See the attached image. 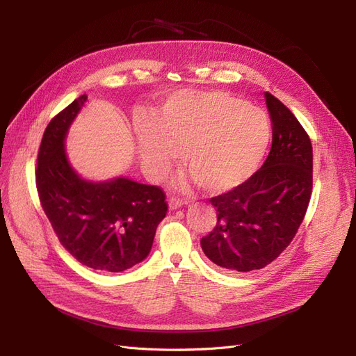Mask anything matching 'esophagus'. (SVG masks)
<instances>
[{
    "mask_svg": "<svg viewBox=\"0 0 356 356\" xmlns=\"http://www.w3.org/2000/svg\"><path fill=\"white\" fill-rule=\"evenodd\" d=\"M187 203H188L187 199H181V197H177V196H172L169 199V208L170 209H178L181 207H186Z\"/></svg>",
    "mask_w": 356,
    "mask_h": 356,
    "instance_id": "1",
    "label": "esophagus"
}]
</instances>
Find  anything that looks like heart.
<instances>
[{
    "instance_id": "b5f03b06",
    "label": "heart",
    "mask_w": 356,
    "mask_h": 356,
    "mask_svg": "<svg viewBox=\"0 0 356 356\" xmlns=\"http://www.w3.org/2000/svg\"><path fill=\"white\" fill-rule=\"evenodd\" d=\"M135 129L139 159L149 175H168L182 147L186 168L202 188L213 193L250 178L270 141L267 115L221 90L177 92L159 118L139 115Z\"/></svg>"
}]
</instances>
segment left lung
I'll return each instance as SVG.
<instances>
[{
	"mask_svg": "<svg viewBox=\"0 0 356 356\" xmlns=\"http://www.w3.org/2000/svg\"><path fill=\"white\" fill-rule=\"evenodd\" d=\"M272 148L264 165L241 186L211 197L217 224L200 239L212 263L232 272H251L281 255L303 221L314 184V153L296 115L266 92Z\"/></svg>",
	"mask_w": 356,
	"mask_h": 356,
	"instance_id": "8db88e82",
	"label": "left lung"
}]
</instances>
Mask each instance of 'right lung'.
Returning <instances> with one entry per match:
<instances>
[{
    "label": "right lung",
    "instance_id": "1",
    "mask_svg": "<svg viewBox=\"0 0 356 356\" xmlns=\"http://www.w3.org/2000/svg\"><path fill=\"white\" fill-rule=\"evenodd\" d=\"M86 101L88 95H81L47 124L38 149L35 184L60 245L84 266L118 273L141 263L152 251L168 203L157 186L129 178L92 182L71 168L63 141Z\"/></svg>",
    "mask_w": 356,
    "mask_h": 356
}]
</instances>
